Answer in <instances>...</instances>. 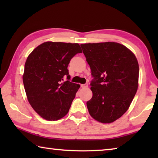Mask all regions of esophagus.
Returning a JSON list of instances; mask_svg holds the SVG:
<instances>
[{
	"label": "esophagus",
	"mask_w": 158,
	"mask_h": 158,
	"mask_svg": "<svg viewBox=\"0 0 158 158\" xmlns=\"http://www.w3.org/2000/svg\"><path fill=\"white\" fill-rule=\"evenodd\" d=\"M88 84H81V88H83V89H85V88H87L88 87Z\"/></svg>",
	"instance_id": "obj_1"
}]
</instances>
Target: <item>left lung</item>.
Instances as JSON below:
<instances>
[{
	"label": "left lung",
	"mask_w": 158,
	"mask_h": 158,
	"mask_svg": "<svg viewBox=\"0 0 158 158\" xmlns=\"http://www.w3.org/2000/svg\"><path fill=\"white\" fill-rule=\"evenodd\" d=\"M91 69L93 97L89 114L102 123L118 119L129 108L138 89L139 68L135 54L117 42L81 44Z\"/></svg>",
	"instance_id": "1"
}]
</instances>
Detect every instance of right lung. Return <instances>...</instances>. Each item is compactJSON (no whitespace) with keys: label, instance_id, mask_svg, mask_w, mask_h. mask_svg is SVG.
I'll use <instances>...</instances> for the list:
<instances>
[{"label":"right lung","instance_id":"1","mask_svg":"<svg viewBox=\"0 0 158 158\" xmlns=\"http://www.w3.org/2000/svg\"><path fill=\"white\" fill-rule=\"evenodd\" d=\"M81 52L77 43L46 42L26 59L23 82L28 100L47 121H57L68 113L80 85L69 81L68 67L72 58Z\"/></svg>","mask_w":158,"mask_h":158}]
</instances>
